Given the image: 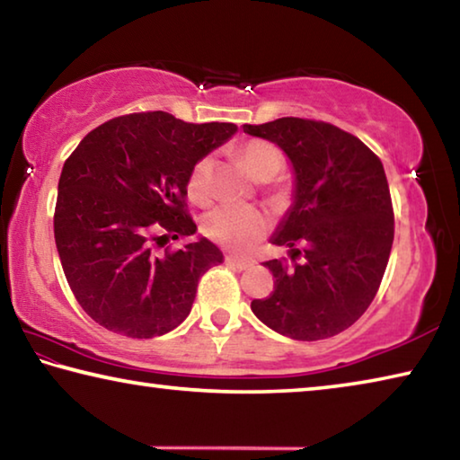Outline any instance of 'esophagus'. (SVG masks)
Masks as SVG:
<instances>
[{"instance_id": "obj_1", "label": "esophagus", "mask_w": 460, "mask_h": 460, "mask_svg": "<svg viewBox=\"0 0 460 460\" xmlns=\"http://www.w3.org/2000/svg\"><path fill=\"white\" fill-rule=\"evenodd\" d=\"M225 263H227L229 268L237 270V271H243V270H247V268H252V266H253L252 261H247V260H239V258H235V255H227V258H225Z\"/></svg>"}]
</instances>
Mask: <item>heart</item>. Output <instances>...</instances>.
I'll return each instance as SVG.
<instances>
[{"mask_svg": "<svg viewBox=\"0 0 460 460\" xmlns=\"http://www.w3.org/2000/svg\"><path fill=\"white\" fill-rule=\"evenodd\" d=\"M241 160L245 162L255 181L268 182L284 168V154L278 146L263 139H252L241 147ZM213 158L205 155L192 166L189 176V194L197 202L208 197V178H211ZM202 231L208 239L233 252H247L266 235L268 219L258 208L252 207H217L202 217Z\"/></svg>", "mask_w": 460, "mask_h": 460, "instance_id": "1", "label": "heart"}]
</instances>
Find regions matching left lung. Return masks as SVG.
<instances>
[{"label":"left lung","instance_id":"obj_1","mask_svg":"<svg viewBox=\"0 0 460 460\" xmlns=\"http://www.w3.org/2000/svg\"><path fill=\"white\" fill-rule=\"evenodd\" d=\"M243 131L276 144L294 170L292 205L270 239L294 263H263L274 292L252 302L253 314L296 341L334 337L369 308L392 252L384 164L359 137L324 121L282 118Z\"/></svg>","mask_w":460,"mask_h":460}]
</instances>
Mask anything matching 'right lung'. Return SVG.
<instances>
[{
  "instance_id": "1",
  "label": "right lung",
  "mask_w": 460,
  "mask_h": 460,
  "mask_svg": "<svg viewBox=\"0 0 460 460\" xmlns=\"http://www.w3.org/2000/svg\"><path fill=\"white\" fill-rule=\"evenodd\" d=\"M235 123H186L166 111L131 113L89 131L60 172L54 241L76 302L107 331L152 339L190 314L200 276L223 263L207 237H190L192 166L235 134Z\"/></svg>"
}]
</instances>
